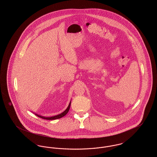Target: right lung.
Listing matches in <instances>:
<instances>
[{
	"instance_id": "1",
	"label": "right lung",
	"mask_w": 157,
	"mask_h": 157,
	"mask_svg": "<svg viewBox=\"0 0 157 157\" xmlns=\"http://www.w3.org/2000/svg\"><path fill=\"white\" fill-rule=\"evenodd\" d=\"M71 104V102H70V103H69V104L68 105V106H67V109H66L64 112L61 113L60 114H59V115H56V116H53V117H42V116L39 115H37V114H35V115H36V116H37L38 117L41 118H42V119H45V120H56V119H59L60 118H62V117H64L65 115H66L67 114V112H68L69 110V109H70Z\"/></svg>"
}]
</instances>
